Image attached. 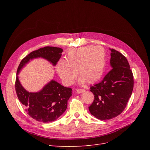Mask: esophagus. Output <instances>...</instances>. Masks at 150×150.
<instances>
[{"label": "esophagus", "mask_w": 150, "mask_h": 150, "mask_svg": "<svg viewBox=\"0 0 150 150\" xmlns=\"http://www.w3.org/2000/svg\"><path fill=\"white\" fill-rule=\"evenodd\" d=\"M76 91L77 93H83L85 91V89H76Z\"/></svg>", "instance_id": "1"}]
</instances>
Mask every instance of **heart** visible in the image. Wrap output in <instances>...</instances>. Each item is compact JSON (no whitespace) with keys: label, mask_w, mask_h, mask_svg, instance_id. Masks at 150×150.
Masks as SVG:
<instances>
[{"label":"heart","mask_w":150,"mask_h":150,"mask_svg":"<svg viewBox=\"0 0 150 150\" xmlns=\"http://www.w3.org/2000/svg\"><path fill=\"white\" fill-rule=\"evenodd\" d=\"M106 66L105 52L101 47L86 46L68 50L65 59L57 65L58 73L66 85L72 84L78 72L80 83L92 84L103 75Z\"/></svg>","instance_id":"obj_1"}]
</instances>
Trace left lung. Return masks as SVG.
<instances>
[{
    "label": "left lung",
    "instance_id": "1",
    "mask_svg": "<svg viewBox=\"0 0 150 150\" xmlns=\"http://www.w3.org/2000/svg\"><path fill=\"white\" fill-rule=\"evenodd\" d=\"M109 49L112 69L100 83L90 88L94 100L89 110L101 120L113 119L123 111L134 87L133 75L127 59L119 52Z\"/></svg>",
    "mask_w": 150,
    "mask_h": 150
}]
</instances>
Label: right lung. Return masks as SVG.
Listing matches in <instances>:
<instances>
[{
  "mask_svg": "<svg viewBox=\"0 0 150 150\" xmlns=\"http://www.w3.org/2000/svg\"><path fill=\"white\" fill-rule=\"evenodd\" d=\"M63 50L59 47H44L31 52L23 58L18 68L15 83L17 96L27 114L38 122H51L64 113L67 107V101L72 96V89L52 80L39 92H28L22 86L18 75L25 64L33 58H43L55 66Z\"/></svg>",
  "mask_w": 150,
  "mask_h": 150,
  "instance_id": "1",
  "label": "right lung"
}]
</instances>
